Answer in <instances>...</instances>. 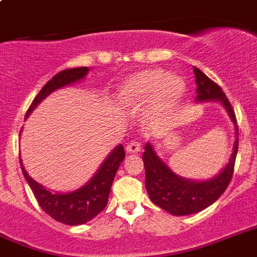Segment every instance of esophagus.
I'll use <instances>...</instances> for the list:
<instances>
[{
  "label": "esophagus",
  "mask_w": 257,
  "mask_h": 257,
  "mask_svg": "<svg viewBox=\"0 0 257 257\" xmlns=\"http://www.w3.org/2000/svg\"><path fill=\"white\" fill-rule=\"evenodd\" d=\"M140 150H142V146H140L139 142H137V140H133L131 143H128V146L126 147V152L127 153H139Z\"/></svg>",
  "instance_id": "1"
}]
</instances>
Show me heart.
Returning a JSON list of instances; mask_svg holds the SVG:
<instances>
[{
  "mask_svg": "<svg viewBox=\"0 0 257 257\" xmlns=\"http://www.w3.org/2000/svg\"><path fill=\"white\" fill-rule=\"evenodd\" d=\"M185 82L177 75H166L161 69H150L127 78L117 91L120 106L142 107L153 100L150 117L157 118L177 105L185 93Z\"/></svg>",
  "mask_w": 257,
  "mask_h": 257,
  "instance_id": "b5f03b06",
  "label": "heart"
}]
</instances>
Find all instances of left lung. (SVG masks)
Segmentation results:
<instances>
[{
  "mask_svg": "<svg viewBox=\"0 0 257 257\" xmlns=\"http://www.w3.org/2000/svg\"><path fill=\"white\" fill-rule=\"evenodd\" d=\"M196 82V101H220L226 109L235 127V142L227 165L213 178L207 181H190L175 174L160 159L152 143L146 144L143 162L146 168V188L150 199L174 216H187L205 209L225 192L233 178L236 152H238V126L233 106L218 84L208 78L201 70L194 67Z\"/></svg>",
  "mask_w": 257,
  "mask_h": 257,
  "instance_id": "1",
  "label": "left lung"
}]
</instances>
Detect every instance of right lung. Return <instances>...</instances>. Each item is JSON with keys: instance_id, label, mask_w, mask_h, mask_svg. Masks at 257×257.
Masks as SVG:
<instances>
[{"instance_id": "right-lung-1", "label": "right lung", "mask_w": 257, "mask_h": 257, "mask_svg": "<svg viewBox=\"0 0 257 257\" xmlns=\"http://www.w3.org/2000/svg\"><path fill=\"white\" fill-rule=\"evenodd\" d=\"M88 67H76V69L62 70L56 74L34 98V101L26 113V118L52 92L82 80L88 74ZM123 159V146L119 144L107 155L105 161L98 168L96 174L89 179V182H87L83 187L78 188L75 191L66 192V194L49 191L40 183H37L34 178H31L22 164V160L21 168L24 178L34 192L41 209L49 214L53 220L65 223V225H70V226H75V225H82L91 221L106 207L111 183Z\"/></svg>"}]
</instances>
